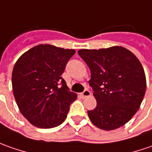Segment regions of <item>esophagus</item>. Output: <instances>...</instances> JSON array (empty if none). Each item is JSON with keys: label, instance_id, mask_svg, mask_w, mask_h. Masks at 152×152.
Masks as SVG:
<instances>
[{"label": "esophagus", "instance_id": "34e87169", "mask_svg": "<svg viewBox=\"0 0 152 152\" xmlns=\"http://www.w3.org/2000/svg\"><path fill=\"white\" fill-rule=\"evenodd\" d=\"M80 95H81V97L82 98H86L88 97V96H90L91 95V92L88 90V89H86V90H84L83 93H81L80 94Z\"/></svg>", "mask_w": 152, "mask_h": 152}]
</instances>
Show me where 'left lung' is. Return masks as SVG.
<instances>
[{
	"mask_svg": "<svg viewBox=\"0 0 152 152\" xmlns=\"http://www.w3.org/2000/svg\"><path fill=\"white\" fill-rule=\"evenodd\" d=\"M91 73L96 107L88 110L94 126L112 131L126 124L139 110L146 88L144 69L131 51L121 46L80 49Z\"/></svg>",
	"mask_w": 152,
	"mask_h": 152,
	"instance_id": "obj_1",
	"label": "left lung"
}]
</instances>
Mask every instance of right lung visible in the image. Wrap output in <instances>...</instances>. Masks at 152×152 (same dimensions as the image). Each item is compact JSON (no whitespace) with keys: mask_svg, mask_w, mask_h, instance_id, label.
I'll list each match as a JSON object with an SVG mask.
<instances>
[{"mask_svg":"<svg viewBox=\"0 0 152 152\" xmlns=\"http://www.w3.org/2000/svg\"><path fill=\"white\" fill-rule=\"evenodd\" d=\"M74 53V49L40 44L16 62L12 76L13 94L19 110L31 125L53 128L66 119L77 94L69 91L61 75Z\"/></svg>","mask_w":152,"mask_h":152,"instance_id":"add662e5","label":"right lung"}]
</instances>
